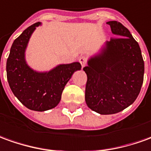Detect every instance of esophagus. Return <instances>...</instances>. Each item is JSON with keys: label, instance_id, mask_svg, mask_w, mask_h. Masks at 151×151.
Listing matches in <instances>:
<instances>
[{"label": "esophagus", "instance_id": "obj_1", "mask_svg": "<svg viewBox=\"0 0 151 151\" xmlns=\"http://www.w3.org/2000/svg\"><path fill=\"white\" fill-rule=\"evenodd\" d=\"M79 62L81 64L82 68H83V67L86 65V58H85V57H81V58L79 59Z\"/></svg>", "mask_w": 151, "mask_h": 151}]
</instances>
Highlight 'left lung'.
Returning <instances> with one entry per match:
<instances>
[{
  "label": "left lung",
  "instance_id": "1",
  "mask_svg": "<svg viewBox=\"0 0 151 151\" xmlns=\"http://www.w3.org/2000/svg\"><path fill=\"white\" fill-rule=\"evenodd\" d=\"M117 38L106 41L83 70L87 75L86 102L102 115L119 113L132 104L143 84L145 65L138 42L121 23L109 21Z\"/></svg>",
  "mask_w": 151,
  "mask_h": 151
}]
</instances>
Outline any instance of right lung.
<instances>
[{
	"label": "right lung",
	"instance_id": "obj_1",
	"mask_svg": "<svg viewBox=\"0 0 151 151\" xmlns=\"http://www.w3.org/2000/svg\"><path fill=\"white\" fill-rule=\"evenodd\" d=\"M40 24V22L32 24L14 40L6 62V74L11 91L22 104L31 110L43 112L59 104L66 83L75 71L81 69V65L77 62L61 64L45 72L32 69L26 62V47Z\"/></svg>",
	"mask_w": 151,
	"mask_h": 151
}]
</instances>
